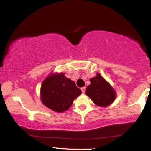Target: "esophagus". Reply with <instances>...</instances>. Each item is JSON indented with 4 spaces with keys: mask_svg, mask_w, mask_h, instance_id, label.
I'll return each instance as SVG.
<instances>
[{
    "mask_svg": "<svg viewBox=\"0 0 151 151\" xmlns=\"http://www.w3.org/2000/svg\"><path fill=\"white\" fill-rule=\"evenodd\" d=\"M85 90H86L85 87H82L81 88V91H82V92L83 93H84V92H85Z\"/></svg>",
    "mask_w": 151,
    "mask_h": 151,
    "instance_id": "esophagus-1",
    "label": "esophagus"
}]
</instances>
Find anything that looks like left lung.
<instances>
[{"mask_svg": "<svg viewBox=\"0 0 151 151\" xmlns=\"http://www.w3.org/2000/svg\"><path fill=\"white\" fill-rule=\"evenodd\" d=\"M91 84L86 89V94L98 106H106L115 100V92L111 86L101 76L97 74L96 77L90 80Z\"/></svg>", "mask_w": 151, "mask_h": 151, "instance_id": "1", "label": "left lung"}]
</instances>
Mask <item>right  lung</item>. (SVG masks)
I'll list each match as a JSON object with an SVG mask.
<instances>
[{
    "label": "right lung",
    "instance_id": "right-lung-1",
    "mask_svg": "<svg viewBox=\"0 0 151 151\" xmlns=\"http://www.w3.org/2000/svg\"><path fill=\"white\" fill-rule=\"evenodd\" d=\"M81 93L75 82L66 78L64 73L49 76L41 86L42 103L56 112L67 111Z\"/></svg>",
    "mask_w": 151,
    "mask_h": 151
}]
</instances>
